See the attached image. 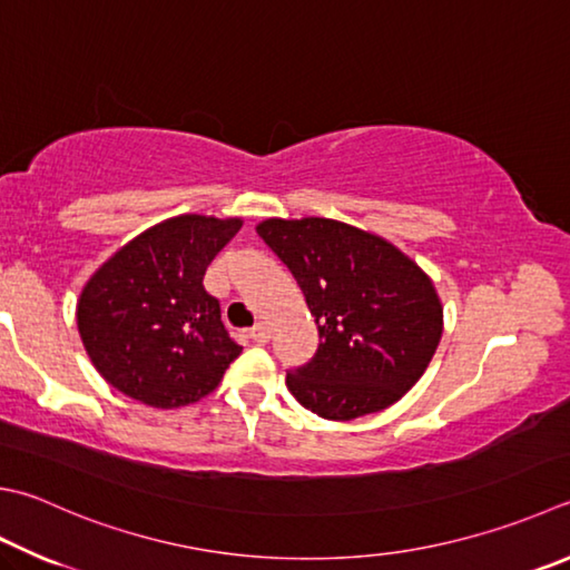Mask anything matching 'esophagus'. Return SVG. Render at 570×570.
<instances>
[{
    "mask_svg": "<svg viewBox=\"0 0 570 570\" xmlns=\"http://www.w3.org/2000/svg\"><path fill=\"white\" fill-rule=\"evenodd\" d=\"M250 337H253V342H257V345H265V342L271 340V327H267L265 322H255L250 330Z\"/></svg>",
    "mask_w": 570,
    "mask_h": 570,
    "instance_id": "obj_1",
    "label": "esophagus"
}]
</instances>
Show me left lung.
I'll list each match as a JSON object with an SVG mask.
<instances>
[{
	"label": "left lung",
	"instance_id": "8db88e82",
	"mask_svg": "<svg viewBox=\"0 0 570 570\" xmlns=\"http://www.w3.org/2000/svg\"><path fill=\"white\" fill-rule=\"evenodd\" d=\"M255 230L293 273L320 332L315 357L287 372L295 400L335 422L400 402L442 340L429 275L380 235L340 220L267 218Z\"/></svg>",
	"mask_w": 570,
	"mask_h": 570
}]
</instances>
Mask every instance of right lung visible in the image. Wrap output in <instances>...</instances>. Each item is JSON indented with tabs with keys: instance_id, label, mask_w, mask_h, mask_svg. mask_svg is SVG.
<instances>
[{
	"instance_id": "right-lung-1",
	"label": "right lung",
	"mask_w": 570,
	"mask_h": 570,
	"mask_svg": "<svg viewBox=\"0 0 570 570\" xmlns=\"http://www.w3.org/2000/svg\"><path fill=\"white\" fill-rule=\"evenodd\" d=\"M240 218L176 216L116 250L77 303L79 335L94 367L118 392L156 410L203 400L243 347L203 287L208 265Z\"/></svg>"
}]
</instances>
